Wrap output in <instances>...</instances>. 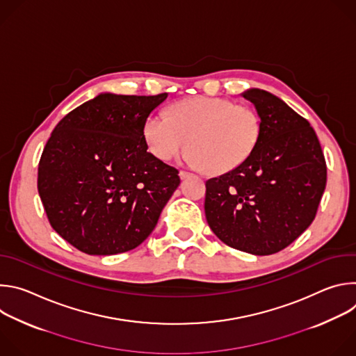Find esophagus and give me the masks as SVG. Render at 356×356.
<instances>
[{"label":"esophagus","mask_w":356,"mask_h":356,"mask_svg":"<svg viewBox=\"0 0 356 356\" xmlns=\"http://www.w3.org/2000/svg\"><path fill=\"white\" fill-rule=\"evenodd\" d=\"M179 176H180V179H181V180H184V179L190 177V176H191V173H188V172H186V170H180Z\"/></svg>","instance_id":"obj_1"}]
</instances>
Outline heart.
Segmentation results:
<instances>
[{
  "mask_svg": "<svg viewBox=\"0 0 356 356\" xmlns=\"http://www.w3.org/2000/svg\"><path fill=\"white\" fill-rule=\"evenodd\" d=\"M262 134L259 114L220 97H191L175 104L169 117L150 114L143 125L147 150L168 162L191 146L184 155L188 165L225 173L243 165L257 149Z\"/></svg>",
  "mask_w": 356,
  "mask_h": 356,
  "instance_id": "b5f03b06",
  "label": "heart"
}]
</instances>
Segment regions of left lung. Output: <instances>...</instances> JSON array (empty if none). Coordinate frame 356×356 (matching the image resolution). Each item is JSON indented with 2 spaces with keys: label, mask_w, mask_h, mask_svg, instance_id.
I'll list each match as a JSON object with an SVG mask.
<instances>
[{
  "label": "left lung",
  "mask_w": 356,
  "mask_h": 356,
  "mask_svg": "<svg viewBox=\"0 0 356 356\" xmlns=\"http://www.w3.org/2000/svg\"><path fill=\"white\" fill-rule=\"evenodd\" d=\"M241 95L261 117V139L243 165L206 181V218L228 246L272 255L316 218L327 166L307 120L265 90L249 88Z\"/></svg>",
  "instance_id": "left-lung-1"
}]
</instances>
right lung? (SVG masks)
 <instances>
[{"mask_svg":"<svg viewBox=\"0 0 356 356\" xmlns=\"http://www.w3.org/2000/svg\"><path fill=\"white\" fill-rule=\"evenodd\" d=\"M168 98L101 92L54 129L38 168L52 228L88 255L139 246L180 184L179 170L149 154L146 118Z\"/></svg>","mask_w":356,"mask_h":356,"instance_id":"obj_1","label":"right lung"}]
</instances>
